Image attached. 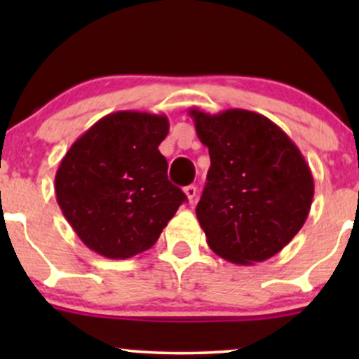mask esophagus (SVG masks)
Returning <instances> with one entry per match:
<instances>
[{
	"mask_svg": "<svg viewBox=\"0 0 359 359\" xmlns=\"http://www.w3.org/2000/svg\"><path fill=\"white\" fill-rule=\"evenodd\" d=\"M184 194L187 196V199L192 203V199L196 197V194H197V187L196 185H187V187H184Z\"/></svg>",
	"mask_w": 359,
	"mask_h": 359,
	"instance_id": "34e87169",
	"label": "esophagus"
}]
</instances>
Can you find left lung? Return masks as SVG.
Here are the masks:
<instances>
[{"label":"left lung","mask_w":359,"mask_h":359,"mask_svg":"<svg viewBox=\"0 0 359 359\" xmlns=\"http://www.w3.org/2000/svg\"><path fill=\"white\" fill-rule=\"evenodd\" d=\"M189 113L211 156L196 208L208 245L236 265L265 262L307 219L314 197L309 163L285 131L263 114Z\"/></svg>","instance_id":"1"}]
</instances>
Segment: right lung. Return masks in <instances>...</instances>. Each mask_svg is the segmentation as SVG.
Listing matches in <instances>:
<instances>
[{
    "label": "right lung",
    "mask_w": 359,
    "mask_h": 359,
    "mask_svg": "<svg viewBox=\"0 0 359 359\" xmlns=\"http://www.w3.org/2000/svg\"><path fill=\"white\" fill-rule=\"evenodd\" d=\"M165 114L116 111L79 137L55 174L57 203L79 240L109 259L155 245L187 197L167 179Z\"/></svg>",
    "instance_id": "right-lung-1"
}]
</instances>
